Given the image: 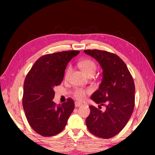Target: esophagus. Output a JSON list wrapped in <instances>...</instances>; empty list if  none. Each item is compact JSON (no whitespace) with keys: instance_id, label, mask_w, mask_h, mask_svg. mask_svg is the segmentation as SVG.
<instances>
[{"instance_id":"esophagus-1","label":"esophagus","mask_w":155,"mask_h":155,"mask_svg":"<svg viewBox=\"0 0 155 155\" xmlns=\"http://www.w3.org/2000/svg\"><path fill=\"white\" fill-rule=\"evenodd\" d=\"M74 104H75V107H80L82 104H81V103H79V102H75Z\"/></svg>"}]
</instances>
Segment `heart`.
<instances>
[{
	"label": "heart",
	"instance_id": "b5f03b06",
	"mask_svg": "<svg viewBox=\"0 0 155 155\" xmlns=\"http://www.w3.org/2000/svg\"><path fill=\"white\" fill-rule=\"evenodd\" d=\"M78 65L81 68V69L83 70V72L85 73V74H90L91 73H95L96 70V65L95 62L92 61L91 59H83L82 61H81L78 63ZM72 71V68L71 66H68V68L65 70V78H67L69 77L70 73ZM90 90H85V89L77 87L75 88L74 91H73L72 94L75 98L79 101H83L85 98L87 94L90 93Z\"/></svg>",
	"mask_w": 155,
	"mask_h": 155
}]
</instances>
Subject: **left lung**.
Masks as SVG:
<instances>
[{
    "mask_svg": "<svg viewBox=\"0 0 155 155\" xmlns=\"http://www.w3.org/2000/svg\"><path fill=\"white\" fill-rule=\"evenodd\" d=\"M85 53L96 59L103 69V79L98 90L91 96L97 104L104 105V112L91 105L86 125L93 135L109 139L121 131L127 124L135 107V83L127 65L111 52L85 50Z\"/></svg>",
    "mask_w": 155,
    "mask_h": 155,
    "instance_id": "1",
    "label": "left lung"
}]
</instances>
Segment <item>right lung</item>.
<instances>
[{"label":"right lung","mask_w":155,"mask_h":155,"mask_svg":"<svg viewBox=\"0 0 155 155\" xmlns=\"http://www.w3.org/2000/svg\"><path fill=\"white\" fill-rule=\"evenodd\" d=\"M68 51L45 54L35 61L25 78L22 105L31 127L44 137L61 133L74 108L72 98L57 104L53 88L61 83L69 61L79 53Z\"/></svg>","instance_id":"right-lung-1"}]
</instances>
